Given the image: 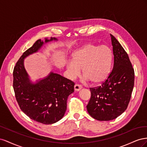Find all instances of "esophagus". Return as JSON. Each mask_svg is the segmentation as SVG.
<instances>
[{"instance_id":"1","label":"esophagus","mask_w":147,"mask_h":147,"mask_svg":"<svg viewBox=\"0 0 147 147\" xmlns=\"http://www.w3.org/2000/svg\"><path fill=\"white\" fill-rule=\"evenodd\" d=\"M82 88H83V87H82V85H80V84H75V86H74L75 91H79L80 90H82Z\"/></svg>"}]
</instances>
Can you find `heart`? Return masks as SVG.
I'll return each mask as SVG.
<instances>
[{
  "instance_id": "heart-1",
  "label": "heart",
  "mask_w": 147,
  "mask_h": 147,
  "mask_svg": "<svg viewBox=\"0 0 147 147\" xmlns=\"http://www.w3.org/2000/svg\"><path fill=\"white\" fill-rule=\"evenodd\" d=\"M112 61V51L109 47L87 44L73 53L72 61L66 65L67 77L74 80L82 69L84 80L101 83L109 76Z\"/></svg>"
}]
</instances>
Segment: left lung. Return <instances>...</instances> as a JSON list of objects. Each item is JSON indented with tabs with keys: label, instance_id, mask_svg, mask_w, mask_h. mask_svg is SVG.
I'll return each instance as SVG.
<instances>
[{
	"label": "left lung",
	"instance_id": "left-lung-1",
	"mask_svg": "<svg viewBox=\"0 0 147 147\" xmlns=\"http://www.w3.org/2000/svg\"><path fill=\"white\" fill-rule=\"evenodd\" d=\"M113 66L102 85L90 88L91 98L86 106L90 116L99 121L117 118L127 107L134 84V70L128 55L113 35Z\"/></svg>",
	"mask_w": 147,
	"mask_h": 147
}]
</instances>
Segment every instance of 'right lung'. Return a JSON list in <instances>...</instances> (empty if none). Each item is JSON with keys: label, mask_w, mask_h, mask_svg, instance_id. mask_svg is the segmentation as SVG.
<instances>
[{"label": "right lung", "mask_w": 147, "mask_h": 147, "mask_svg": "<svg viewBox=\"0 0 147 147\" xmlns=\"http://www.w3.org/2000/svg\"><path fill=\"white\" fill-rule=\"evenodd\" d=\"M53 40L45 38V43ZM43 42L40 39L26 50L16 64L13 72V86L21 110L30 119L45 124L56 123L64 117L68 96L74 91L75 83L61 75L51 72L33 84L24 67V59L37 52Z\"/></svg>", "instance_id": "right-lung-1"}]
</instances>
